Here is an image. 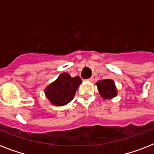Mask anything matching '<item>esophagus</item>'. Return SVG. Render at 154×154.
I'll return each mask as SVG.
<instances>
[{
  "label": "esophagus",
  "instance_id": "esophagus-1",
  "mask_svg": "<svg viewBox=\"0 0 154 154\" xmlns=\"http://www.w3.org/2000/svg\"><path fill=\"white\" fill-rule=\"evenodd\" d=\"M94 77H90V78H89V79H88V81H89V82H94Z\"/></svg>",
  "mask_w": 154,
  "mask_h": 154
}]
</instances>
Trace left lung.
I'll list each match as a JSON object with an SVG mask.
<instances>
[{"instance_id": "1", "label": "left lung", "mask_w": 154, "mask_h": 154, "mask_svg": "<svg viewBox=\"0 0 154 154\" xmlns=\"http://www.w3.org/2000/svg\"><path fill=\"white\" fill-rule=\"evenodd\" d=\"M101 96L105 99H110L117 96V89L114 82L111 79H105L96 83Z\"/></svg>"}]
</instances>
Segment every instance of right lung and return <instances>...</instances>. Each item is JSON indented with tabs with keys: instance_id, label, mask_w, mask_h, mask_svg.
Listing matches in <instances>:
<instances>
[{
	"instance_id": "right-lung-1",
	"label": "right lung",
	"mask_w": 154,
	"mask_h": 154,
	"mask_svg": "<svg viewBox=\"0 0 154 154\" xmlns=\"http://www.w3.org/2000/svg\"><path fill=\"white\" fill-rule=\"evenodd\" d=\"M82 82L79 77H71L69 73L64 72L47 87L45 93L53 105L62 106L73 99Z\"/></svg>"
}]
</instances>
